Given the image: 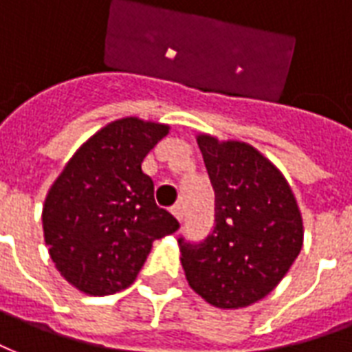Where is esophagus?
<instances>
[{
    "label": "esophagus",
    "instance_id": "esophagus-1",
    "mask_svg": "<svg viewBox=\"0 0 352 352\" xmlns=\"http://www.w3.org/2000/svg\"><path fill=\"white\" fill-rule=\"evenodd\" d=\"M173 215L178 219L179 223H182V221H184V206H182V204L173 206Z\"/></svg>",
    "mask_w": 352,
    "mask_h": 352
}]
</instances>
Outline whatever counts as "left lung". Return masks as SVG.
Instances as JSON below:
<instances>
[{
	"mask_svg": "<svg viewBox=\"0 0 352 352\" xmlns=\"http://www.w3.org/2000/svg\"><path fill=\"white\" fill-rule=\"evenodd\" d=\"M215 191V226L200 243L179 237L189 286L234 310L271 293L302 248V217L292 187L254 146L198 135Z\"/></svg>",
	"mask_w": 352,
	"mask_h": 352,
	"instance_id": "left-lung-1",
	"label": "left lung"
}]
</instances>
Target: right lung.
I'll list each match as a JSON object with an SVG mask.
<instances>
[{"instance_id":"1","label":"right lung","mask_w":352,"mask_h":352,"mask_svg":"<svg viewBox=\"0 0 352 352\" xmlns=\"http://www.w3.org/2000/svg\"><path fill=\"white\" fill-rule=\"evenodd\" d=\"M168 126L137 116L107 124L79 148L47 191L44 241L79 292L104 297L133 284L152 243L179 223L155 204L142 160Z\"/></svg>"}]
</instances>
